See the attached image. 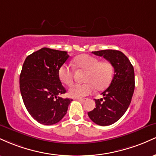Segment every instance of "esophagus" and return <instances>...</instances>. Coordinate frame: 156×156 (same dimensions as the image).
Listing matches in <instances>:
<instances>
[{
  "label": "esophagus",
  "instance_id": "obj_1",
  "mask_svg": "<svg viewBox=\"0 0 156 156\" xmlns=\"http://www.w3.org/2000/svg\"><path fill=\"white\" fill-rule=\"evenodd\" d=\"M78 101L80 102H83V101H85V99H84V98H78Z\"/></svg>",
  "mask_w": 156,
  "mask_h": 156
}]
</instances>
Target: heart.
I'll return each instance as SVG.
<instances>
[{
  "label": "heart",
  "mask_w": 156,
  "mask_h": 156,
  "mask_svg": "<svg viewBox=\"0 0 156 156\" xmlns=\"http://www.w3.org/2000/svg\"><path fill=\"white\" fill-rule=\"evenodd\" d=\"M77 67L87 71L84 83H75L69 89V97L81 98L97 90H103L112 82L114 76V67L107 61L101 62L99 58L89 54L78 55L73 60ZM73 69L67 64H62L58 69V76L62 83L70 86L73 81Z\"/></svg>",
  "instance_id": "heart-1"
}]
</instances>
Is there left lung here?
I'll list each match as a JSON object with an SVG mask.
<instances>
[{
  "label": "left lung",
  "instance_id": "8db88e82",
  "mask_svg": "<svg viewBox=\"0 0 156 156\" xmlns=\"http://www.w3.org/2000/svg\"><path fill=\"white\" fill-rule=\"evenodd\" d=\"M112 64L114 74L110 86L102 93L103 98L95 100L96 108L88 112L91 120L97 125L114 124L128 109L135 88L134 69L128 57L116 50L92 52Z\"/></svg>",
  "mask_w": 156,
  "mask_h": 156
}]
</instances>
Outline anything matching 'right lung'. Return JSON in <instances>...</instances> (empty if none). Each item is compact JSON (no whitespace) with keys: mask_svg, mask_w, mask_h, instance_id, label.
I'll return each instance as SVG.
<instances>
[{"mask_svg":"<svg viewBox=\"0 0 156 156\" xmlns=\"http://www.w3.org/2000/svg\"><path fill=\"white\" fill-rule=\"evenodd\" d=\"M69 58L67 51L43 48L28 55L20 76V89L30 115L42 125L58 122L73 100L60 98L66 89L58 69Z\"/></svg>","mask_w":156,"mask_h":156,"instance_id":"obj_1","label":"right lung"}]
</instances>
